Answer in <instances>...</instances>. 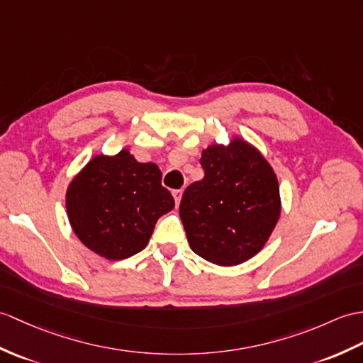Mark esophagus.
I'll return each mask as SVG.
<instances>
[{"instance_id": "obj_1", "label": "esophagus", "mask_w": 363, "mask_h": 363, "mask_svg": "<svg viewBox=\"0 0 363 363\" xmlns=\"http://www.w3.org/2000/svg\"><path fill=\"white\" fill-rule=\"evenodd\" d=\"M173 198H174V202H176V207H179L181 198H182V190H174L173 191Z\"/></svg>"}]
</instances>
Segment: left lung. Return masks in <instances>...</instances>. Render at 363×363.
<instances>
[{
  "instance_id": "8db88e82",
  "label": "left lung",
  "mask_w": 363,
  "mask_h": 363,
  "mask_svg": "<svg viewBox=\"0 0 363 363\" xmlns=\"http://www.w3.org/2000/svg\"><path fill=\"white\" fill-rule=\"evenodd\" d=\"M204 178L185 189L179 216L191 250L216 266H238L271 238L281 213L272 165L241 136L201 153Z\"/></svg>"
}]
</instances>
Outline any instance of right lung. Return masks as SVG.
Masks as SVG:
<instances>
[{
	"mask_svg": "<svg viewBox=\"0 0 363 363\" xmlns=\"http://www.w3.org/2000/svg\"><path fill=\"white\" fill-rule=\"evenodd\" d=\"M153 162H138L128 148L96 155L66 190L67 220L77 238L106 259H125L150 241L159 218L174 207Z\"/></svg>",
	"mask_w": 363,
	"mask_h": 363,
	"instance_id": "right-lung-1",
	"label": "right lung"
}]
</instances>
